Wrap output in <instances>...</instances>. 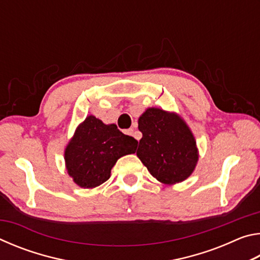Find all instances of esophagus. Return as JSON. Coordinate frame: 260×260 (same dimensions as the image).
<instances>
[{
    "label": "esophagus",
    "mask_w": 260,
    "mask_h": 260,
    "mask_svg": "<svg viewBox=\"0 0 260 260\" xmlns=\"http://www.w3.org/2000/svg\"><path fill=\"white\" fill-rule=\"evenodd\" d=\"M126 134L127 135H131V136H135V132H134V128H129L126 131Z\"/></svg>",
    "instance_id": "obj_1"
}]
</instances>
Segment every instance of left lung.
Wrapping results in <instances>:
<instances>
[{
  "instance_id": "obj_1",
  "label": "left lung",
  "mask_w": 260,
  "mask_h": 260,
  "mask_svg": "<svg viewBox=\"0 0 260 260\" xmlns=\"http://www.w3.org/2000/svg\"><path fill=\"white\" fill-rule=\"evenodd\" d=\"M142 139L136 155L158 181L174 184L195 170L199 150L191 131L177 113L149 108L139 118Z\"/></svg>"
}]
</instances>
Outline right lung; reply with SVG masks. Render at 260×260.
Here are the masks:
<instances>
[{"label": "right lung", "instance_id": "right-lung-1", "mask_svg": "<svg viewBox=\"0 0 260 260\" xmlns=\"http://www.w3.org/2000/svg\"><path fill=\"white\" fill-rule=\"evenodd\" d=\"M138 141L114 124L105 125L88 116L77 127L64 152L70 177L81 188H95L107 181L120 157L134 153Z\"/></svg>", "mask_w": 260, "mask_h": 260}]
</instances>
